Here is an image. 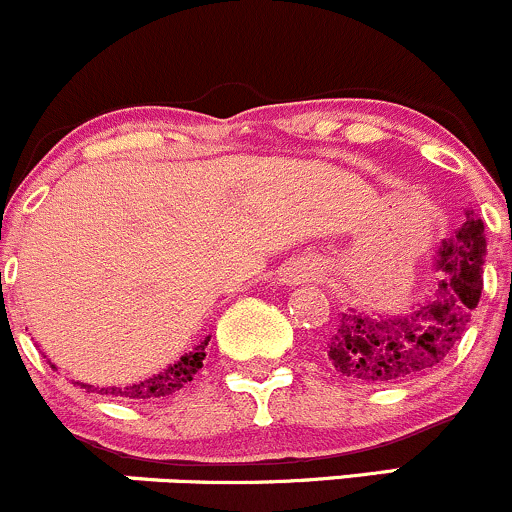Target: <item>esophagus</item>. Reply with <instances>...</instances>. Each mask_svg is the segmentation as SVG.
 <instances>
[{
	"mask_svg": "<svg viewBox=\"0 0 512 512\" xmlns=\"http://www.w3.org/2000/svg\"><path fill=\"white\" fill-rule=\"evenodd\" d=\"M306 277H311V274H306V272H296V274H294L296 282H299V279H306Z\"/></svg>",
	"mask_w": 512,
	"mask_h": 512,
	"instance_id": "obj_1",
	"label": "esophagus"
}]
</instances>
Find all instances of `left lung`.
<instances>
[{
  "mask_svg": "<svg viewBox=\"0 0 512 512\" xmlns=\"http://www.w3.org/2000/svg\"><path fill=\"white\" fill-rule=\"evenodd\" d=\"M486 233L474 211L464 226L437 252V269L445 272L430 301L418 303L401 316L359 313L347 308L338 313L325 355L335 372L359 384H396L428 374L454 350L484 286Z\"/></svg>",
  "mask_w": 512,
  "mask_h": 512,
  "instance_id": "obj_1",
  "label": "left lung"
}]
</instances>
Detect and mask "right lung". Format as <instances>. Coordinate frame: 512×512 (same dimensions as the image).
<instances>
[{"instance_id":"add662e5","label":"right lung","mask_w":512,"mask_h":512,"mask_svg":"<svg viewBox=\"0 0 512 512\" xmlns=\"http://www.w3.org/2000/svg\"><path fill=\"white\" fill-rule=\"evenodd\" d=\"M209 340L211 335L201 340L192 352L179 357V362H174L167 369H162L160 374H153L148 376V379L136 381V384H128V386H106V389H99V393H104V396H121V398H128V401H153V398L170 396V393L182 389L184 384H189V381L194 379V374L204 367L206 345H209ZM82 389L97 391L92 384H82Z\"/></svg>"}]
</instances>
